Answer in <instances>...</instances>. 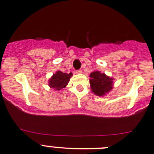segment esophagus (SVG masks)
Wrapping results in <instances>:
<instances>
[{
  "instance_id": "esophagus-1",
  "label": "esophagus",
  "mask_w": 154,
  "mask_h": 154,
  "mask_svg": "<svg viewBox=\"0 0 154 154\" xmlns=\"http://www.w3.org/2000/svg\"><path fill=\"white\" fill-rule=\"evenodd\" d=\"M76 73H77V74H81L82 70H81V69H79V70H77V71H76Z\"/></svg>"
}]
</instances>
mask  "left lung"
Wrapping results in <instances>:
<instances>
[{"instance_id": "left-lung-1", "label": "left lung", "mask_w": 154, "mask_h": 154, "mask_svg": "<svg viewBox=\"0 0 154 154\" xmlns=\"http://www.w3.org/2000/svg\"><path fill=\"white\" fill-rule=\"evenodd\" d=\"M90 85L92 91L97 96H103L113 88V79L100 72H94L90 74Z\"/></svg>"}]
</instances>
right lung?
<instances>
[{"label": "right lung", "instance_id": "1", "mask_svg": "<svg viewBox=\"0 0 154 154\" xmlns=\"http://www.w3.org/2000/svg\"><path fill=\"white\" fill-rule=\"evenodd\" d=\"M72 75V72L67 74V73H63L58 71L56 72V74H53L51 78L48 81V85L55 91H60L67 85Z\"/></svg>", "mask_w": 154, "mask_h": 154}]
</instances>
